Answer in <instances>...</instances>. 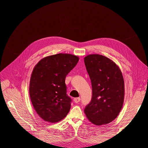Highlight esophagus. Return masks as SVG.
I'll return each mask as SVG.
<instances>
[{
    "label": "esophagus",
    "mask_w": 148,
    "mask_h": 148,
    "mask_svg": "<svg viewBox=\"0 0 148 148\" xmlns=\"http://www.w3.org/2000/svg\"><path fill=\"white\" fill-rule=\"evenodd\" d=\"M80 100H81V99H80L79 97H76L74 99V102L75 103H78L80 101Z\"/></svg>",
    "instance_id": "34e87169"
}]
</instances>
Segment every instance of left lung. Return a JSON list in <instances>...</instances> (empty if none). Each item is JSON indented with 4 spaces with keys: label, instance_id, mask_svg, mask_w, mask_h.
Here are the masks:
<instances>
[{
    "label": "left lung",
    "instance_id": "8db88e82",
    "mask_svg": "<svg viewBox=\"0 0 148 148\" xmlns=\"http://www.w3.org/2000/svg\"><path fill=\"white\" fill-rule=\"evenodd\" d=\"M84 62L92 85V98L84 113L96 125L107 124L119 114L124 100V80L119 67L108 58L89 55Z\"/></svg>",
    "mask_w": 148,
    "mask_h": 148
}]
</instances>
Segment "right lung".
<instances>
[{"label":"right lung","instance_id":"right-lung-1","mask_svg":"<svg viewBox=\"0 0 148 148\" xmlns=\"http://www.w3.org/2000/svg\"><path fill=\"white\" fill-rule=\"evenodd\" d=\"M78 60L76 56L58 53L44 58L34 66L29 96L36 112L44 121L58 122L69 112L71 99L66 95L65 80Z\"/></svg>","mask_w":148,"mask_h":148}]
</instances>
